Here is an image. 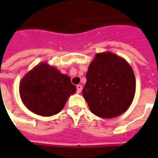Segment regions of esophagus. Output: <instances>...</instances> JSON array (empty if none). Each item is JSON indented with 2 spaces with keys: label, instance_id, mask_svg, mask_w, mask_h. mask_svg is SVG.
<instances>
[{
  "label": "esophagus",
  "instance_id": "esophagus-1",
  "mask_svg": "<svg viewBox=\"0 0 158 158\" xmlns=\"http://www.w3.org/2000/svg\"><path fill=\"white\" fill-rule=\"evenodd\" d=\"M82 89H83V87H82V85H77V92H78V93L81 92Z\"/></svg>",
  "mask_w": 158,
  "mask_h": 158
}]
</instances>
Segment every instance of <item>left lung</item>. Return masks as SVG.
<instances>
[{
	"instance_id": "8db88e82",
	"label": "left lung",
	"mask_w": 158,
	"mask_h": 158,
	"mask_svg": "<svg viewBox=\"0 0 158 158\" xmlns=\"http://www.w3.org/2000/svg\"><path fill=\"white\" fill-rule=\"evenodd\" d=\"M82 94L89 110L103 118H115L131 105L135 94V77L131 66L113 52L97 53L86 73Z\"/></svg>"
}]
</instances>
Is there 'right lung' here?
<instances>
[{
    "mask_svg": "<svg viewBox=\"0 0 158 158\" xmlns=\"http://www.w3.org/2000/svg\"><path fill=\"white\" fill-rule=\"evenodd\" d=\"M76 92L70 77L47 62H41L23 77L19 94L24 106L32 113L53 116L64 107L69 97Z\"/></svg>",
    "mask_w": 158,
    "mask_h": 158,
    "instance_id": "1",
    "label": "right lung"
}]
</instances>
